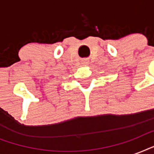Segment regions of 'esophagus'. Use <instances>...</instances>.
Segmentation results:
<instances>
[{
  "mask_svg": "<svg viewBox=\"0 0 154 154\" xmlns=\"http://www.w3.org/2000/svg\"><path fill=\"white\" fill-rule=\"evenodd\" d=\"M88 63H89L88 60H84V61H82V64H84V65H87Z\"/></svg>",
  "mask_w": 154,
  "mask_h": 154,
  "instance_id": "obj_1",
  "label": "esophagus"
}]
</instances>
